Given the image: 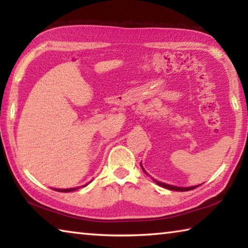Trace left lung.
<instances>
[{
  "label": "left lung",
  "instance_id": "1",
  "mask_svg": "<svg viewBox=\"0 0 248 248\" xmlns=\"http://www.w3.org/2000/svg\"><path fill=\"white\" fill-rule=\"evenodd\" d=\"M141 167H142V170H143L146 175H149V174L146 173V171H145V170L143 169V166H142V164H141ZM149 176H150V175H149ZM151 178H152L153 182H154L155 184H157L158 186L164 187V188H166V189H170V190H176V191H188V190H192V189H195L196 187H198V186H192V187H176V186H171V185H169V184H164V183L158 182V180L154 179L153 177H151Z\"/></svg>",
  "mask_w": 248,
  "mask_h": 248
}]
</instances>
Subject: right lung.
<instances>
[{
	"instance_id": "right-lung-1",
	"label": "right lung",
	"mask_w": 248,
	"mask_h": 248,
	"mask_svg": "<svg viewBox=\"0 0 248 248\" xmlns=\"http://www.w3.org/2000/svg\"><path fill=\"white\" fill-rule=\"evenodd\" d=\"M86 185H84V186H86ZM75 189H78V188H69V189H54V190H58V191H61V192H70V191H73Z\"/></svg>"
}]
</instances>
